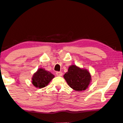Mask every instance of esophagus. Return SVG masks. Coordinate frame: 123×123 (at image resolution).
Here are the masks:
<instances>
[{"instance_id":"obj_1","label":"esophagus","mask_w":123,"mask_h":123,"mask_svg":"<svg viewBox=\"0 0 123 123\" xmlns=\"http://www.w3.org/2000/svg\"><path fill=\"white\" fill-rule=\"evenodd\" d=\"M56 74L58 76H61L62 75V72H56Z\"/></svg>"}]
</instances>
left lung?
Wrapping results in <instances>:
<instances>
[{
    "label": "left lung",
    "instance_id": "left-lung-1",
    "mask_svg": "<svg viewBox=\"0 0 123 123\" xmlns=\"http://www.w3.org/2000/svg\"><path fill=\"white\" fill-rule=\"evenodd\" d=\"M63 77L69 86L76 91L85 90L91 81L90 72L75 65L70 66Z\"/></svg>",
    "mask_w": 123,
    "mask_h": 123
}]
</instances>
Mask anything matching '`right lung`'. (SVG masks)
Returning <instances> with one entry per match:
<instances>
[{
	"label": "right lung",
	"instance_id": "obj_1",
	"mask_svg": "<svg viewBox=\"0 0 123 123\" xmlns=\"http://www.w3.org/2000/svg\"><path fill=\"white\" fill-rule=\"evenodd\" d=\"M54 78L55 75L51 72L40 68L33 75L32 83L36 87L41 88L47 86Z\"/></svg>",
	"mask_w": 123,
	"mask_h": 123
}]
</instances>
